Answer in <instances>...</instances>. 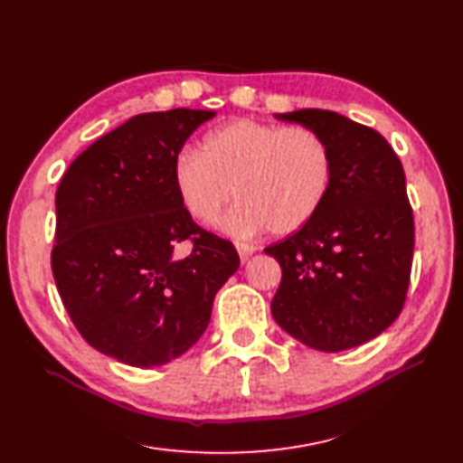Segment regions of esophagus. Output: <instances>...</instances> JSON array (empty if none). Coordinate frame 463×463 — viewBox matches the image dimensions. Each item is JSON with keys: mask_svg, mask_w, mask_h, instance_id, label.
Here are the masks:
<instances>
[{"mask_svg": "<svg viewBox=\"0 0 463 463\" xmlns=\"http://www.w3.org/2000/svg\"><path fill=\"white\" fill-rule=\"evenodd\" d=\"M236 246V250H239V256H241V260L242 262H246L248 258H250L254 252H256V246H252V244H244V242H236L234 244Z\"/></svg>", "mask_w": 463, "mask_h": 463, "instance_id": "esophagus-1", "label": "esophagus"}]
</instances>
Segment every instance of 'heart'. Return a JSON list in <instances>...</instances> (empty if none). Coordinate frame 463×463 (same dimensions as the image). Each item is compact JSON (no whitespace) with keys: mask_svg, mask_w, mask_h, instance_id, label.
I'll use <instances>...</instances> for the list:
<instances>
[{"mask_svg":"<svg viewBox=\"0 0 463 463\" xmlns=\"http://www.w3.org/2000/svg\"><path fill=\"white\" fill-rule=\"evenodd\" d=\"M333 182L335 154L323 135L252 118L211 128L201 150L184 146L172 162L177 199L194 221L211 224L241 199L224 221L236 236L301 231L325 207Z\"/></svg>","mask_w":463,"mask_h":463,"instance_id":"1","label":"heart"}]
</instances>
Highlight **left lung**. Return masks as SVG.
<instances>
[{"instance_id":"8db88e82","label":"left lung","mask_w":463,"mask_h":463,"mask_svg":"<svg viewBox=\"0 0 463 463\" xmlns=\"http://www.w3.org/2000/svg\"><path fill=\"white\" fill-rule=\"evenodd\" d=\"M323 135L335 182L321 213L266 248L281 266L271 315L305 346L340 352L395 323L411 281L414 219L405 172L377 130L325 109L276 115Z\"/></svg>"}]
</instances>
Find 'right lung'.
<instances>
[{"label": "right lung", "mask_w": 463, "mask_h": 463, "mask_svg": "<svg viewBox=\"0 0 463 463\" xmlns=\"http://www.w3.org/2000/svg\"><path fill=\"white\" fill-rule=\"evenodd\" d=\"M215 111L142 113L98 138L56 189L52 276L78 333L111 358L150 367L205 333L213 299L241 258L194 222L172 162ZM184 240L185 259L175 256Z\"/></svg>", "instance_id": "1"}]
</instances>
